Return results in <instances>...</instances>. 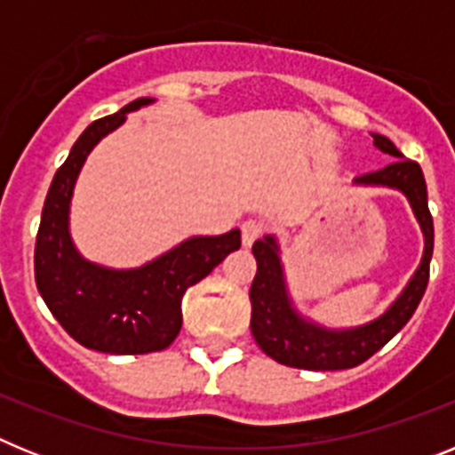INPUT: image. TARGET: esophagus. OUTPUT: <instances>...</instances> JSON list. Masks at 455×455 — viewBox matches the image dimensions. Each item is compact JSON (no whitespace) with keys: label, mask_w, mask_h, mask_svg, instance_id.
Returning a JSON list of instances; mask_svg holds the SVG:
<instances>
[{"label":"esophagus","mask_w":455,"mask_h":455,"mask_svg":"<svg viewBox=\"0 0 455 455\" xmlns=\"http://www.w3.org/2000/svg\"><path fill=\"white\" fill-rule=\"evenodd\" d=\"M264 235V225L259 223L257 219H248L241 223V241H243V246H252L259 236Z\"/></svg>","instance_id":"esophagus-1"}]
</instances>
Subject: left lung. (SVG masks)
Returning <instances> with one entry per match:
<instances>
[{"mask_svg": "<svg viewBox=\"0 0 455 455\" xmlns=\"http://www.w3.org/2000/svg\"><path fill=\"white\" fill-rule=\"evenodd\" d=\"M373 146L394 156L389 166L353 180L357 187H383L401 191L424 235V255L403 287L383 315L360 325L328 328L309 319L296 307L289 293L280 243L275 235H264L252 246L257 273L251 287V331L257 347L275 363L312 371H337L363 364L378 353L415 315L428 284V267L433 257V216L428 212V193L419 164L410 162L383 134H373Z\"/></svg>", "mask_w": 455, "mask_h": 455, "instance_id": "1", "label": "left lung"}]
</instances>
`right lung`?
<instances>
[{"label":"right lung","instance_id":"obj_1","mask_svg":"<svg viewBox=\"0 0 455 455\" xmlns=\"http://www.w3.org/2000/svg\"><path fill=\"white\" fill-rule=\"evenodd\" d=\"M139 98L118 114L91 123L56 171L36 236L34 271L38 291L72 339L114 355L164 351L182 328V299L191 284L214 271L241 246V232L188 236L134 268H111L82 255L70 235V204L79 172L100 140L127 114L155 104Z\"/></svg>","mask_w":455,"mask_h":455}]
</instances>
